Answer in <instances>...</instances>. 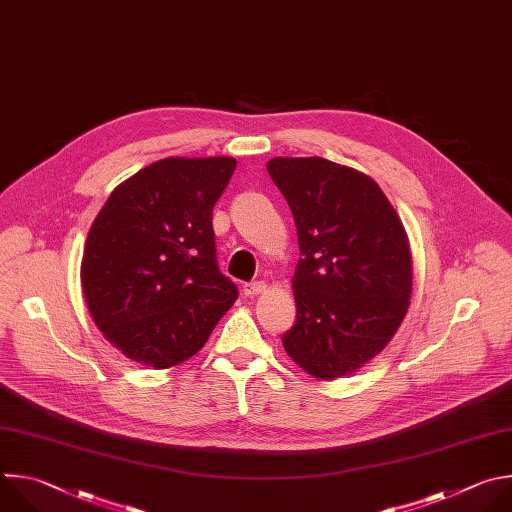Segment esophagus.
<instances>
[{"instance_id": "obj_1", "label": "esophagus", "mask_w": 512, "mask_h": 512, "mask_svg": "<svg viewBox=\"0 0 512 512\" xmlns=\"http://www.w3.org/2000/svg\"><path fill=\"white\" fill-rule=\"evenodd\" d=\"M242 290H244L246 296H256V294H262V292L266 290V282H262V280H258V282H246V284L242 286Z\"/></svg>"}]
</instances>
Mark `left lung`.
I'll return each mask as SVG.
<instances>
[{"label": "left lung", "instance_id": "obj_1", "mask_svg": "<svg viewBox=\"0 0 512 512\" xmlns=\"http://www.w3.org/2000/svg\"><path fill=\"white\" fill-rule=\"evenodd\" d=\"M266 169L294 216L300 260L286 353L317 379L355 373L385 349L412 296L401 220L365 173L323 157H274Z\"/></svg>", "mask_w": 512, "mask_h": 512}]
</instances>
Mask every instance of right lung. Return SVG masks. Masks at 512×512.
Segmentation results:
<instances>
[{
	"instance_id": "obj_1",
	"label": "right lung",
	"mask_w": 512,
	"mask_h": 512,
	"mask_svg": "<svg viewBox=\"0 0 512 512\" xmlns=\"http://www.w3.org/2000/svg\"><path fill=\"white\" fill-rule=\"evenodd\" d=\"M236 159L167 157L123 181L90 226L80 282L96 327L129 359L195 355L238 298L216 258L212 212Z\"/></svg>"
}]
</instances>
